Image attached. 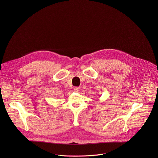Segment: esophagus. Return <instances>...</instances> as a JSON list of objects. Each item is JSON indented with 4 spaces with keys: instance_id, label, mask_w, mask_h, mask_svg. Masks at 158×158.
<instances>
[{
    "instance_id": "esophagus-1",
    "label": "esophagus",
    "mask_w": 158,
    "mask_h": 158,
    "mask_svg": "<svg viewBox=\"0 0 158 158\" xmlns=\"http://www.w3.org/2000/svg\"><path fill=\"white\" fill-rule=\"evenodd\" d=\"M74 90L75 92H79V87H75L74 88Z\"/></svg>"
}]
</instances>
